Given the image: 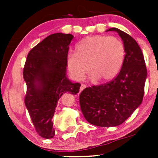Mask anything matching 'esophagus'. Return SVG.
Masks as SVG:
<instances>
[{"mask_svg": "<svg viewBox=\"0 0 158 158\" xmlns=\"http://www.w3.org/2000/svg\"><path fill=\"white\" fill-rule=\"evenodd\" d=\"M85 88H86V85H85V84H82L80 86V92H82L83 89H85Z\"/></svg>", "mask_w": 158, "mask_h": 158, "instance_id": "esophagus-1", "label": "esophagus"}]
</instances>
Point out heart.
Segmentation results:
<instances>
[{"label": "heart", "mask_w": 158, "mask_h": 158, "mask_svg": "<svg viewBox=\"0 0 158 158\" xmlns=\"http://www.w3.org/2000/svg\"><path fill=\"white\" fill-rule=\"evenodd\" d=\"M125 57V46L120 39L95 35L76 44L75 52L68 55L66 66L76 80H82L89 69L91 79L108 82L118 74Z\"/></svg>", "instance_id": "1"}]
</instances>
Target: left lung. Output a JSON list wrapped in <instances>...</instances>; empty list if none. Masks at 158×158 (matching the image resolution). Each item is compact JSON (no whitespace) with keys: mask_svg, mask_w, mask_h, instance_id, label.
<instances>
[{"mask_svg":"<svg viewBox=\"0 0 158 158\" xmlns=\"http://www.w3.org/2000/svg\"><path fill=\"white\" fill-rule=\"evenodd\" d=\"M123 41L125 57L121 71L109 83L85 88L79 95L81 111L86 121L99 127H115L123 123L142 102L147 69L136 41L118 28Z\"/></svg>","mask_w":158,"mask_h":158,"instance_id":"1","label":"left lung"}]
</instances>
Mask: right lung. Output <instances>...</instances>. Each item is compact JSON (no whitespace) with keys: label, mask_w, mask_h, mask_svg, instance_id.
Segmentation results:
<instances>
[{"label":"right lung","mask_w":158,"mask_h":158,"mask_svg":"<svg viewBox=\"0 0 158 158\" xmlns=\"http://www.w3.org/2000/svg\"><path fill=\"white\" fill-rule=\"evenodd\" d=\"M73 39L72 34L49 35L30 51L23 68L25 106L37 133L47 139L55 135L52 118L57 102L66 92L79 93L81 86L66 76V59Z\"/></svg>","instance_id":"right-lung-1"}]
</instances>
